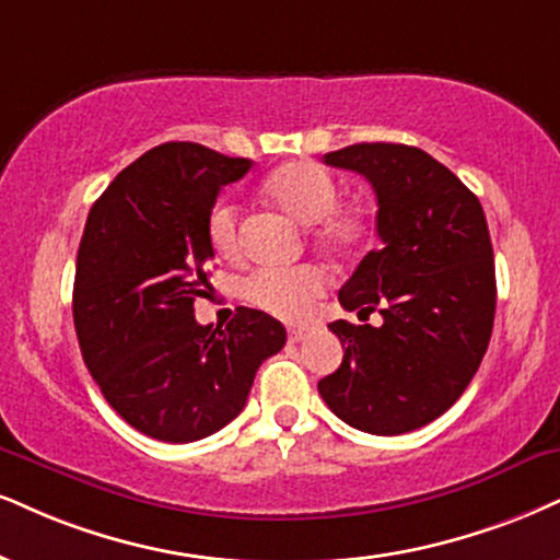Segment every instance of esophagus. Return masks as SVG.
Listing matches in <instances>:
<instances>
[{"label": "esophagus", "instance_id": "34e87169", "mask_svg": "<svg viewBox=\"0 0 560 560\" xmlns=\"http://www.w3.org/2000/svg\"><path fill=\"white\" fill-rule=\"evenodd\" d=\"M306 335H308L306 327H291V329H288V340H291V342H301Z\"/></svg>", "mask_w": 560, "mask_h": 560}]
</instances>
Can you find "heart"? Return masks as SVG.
I'll return each instance as SVG.
<instances>
[{
	"instance_id": "heart-1",
	"label": "heart",
	"mask_w": 560,
	"mask_h": 560,
	"mask_svg": "<svg viewBox=\"0 0 560 560\" xmlns=\"http://www.w3.org/2000/svg\"><path fill=\"white\" fill-rule=\"evenodd\" d=\"M265 195L303 225H314L316 244L329 252H353L371 236V220L361 210H337L340 189L329 171L308 161L282 165L265 182ZM207 236L220 257L238 254V218L231 205L212 207L207 218ZM327 278L316 267H265L248 275L241 295L285 322L308 316L324 293Z\"/></svg>"
}]
</instances>
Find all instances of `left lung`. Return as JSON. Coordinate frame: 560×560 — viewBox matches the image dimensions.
<instances>
[{"label": "left lung", "instance_id": "left-lung-1", "mask_svg": "<svg viewBox=\"0 0 560 560\" xmlns=\"http://www.w3.org/2000/svg\"><path fill=\"white\" fill-rule=\"evenodd\" d=\"M324 163L374 186L382 244L340 288V303L384 322L329 324L345 355L319 395L358 431L399 436L457 402L491 342L495 267L486 212L446 165L410 144H350Z\"/></svg>", "mask_w": 560, "mask_h": 560}]
</instances>
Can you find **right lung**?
<instances>
[{
	"label": "right lung",
	"mask_w": 560,
	"mask_h": 560,
	"mask_svg": "<svg viewBox=\"0 0 560 560\" xmlns=\"http://www.w3.org/2000/svg\"><path fill=\"white\" fill-rule=\"evenodd\" d=\"M252 168L197 142L137 158L90 207L78 248L72 314L90 376L144 436L189 444L244 410L261 361L285 327L238 306L225 329L197 324L215 248L207 236L225 184Z\"/></svg>",
	"instance_id": "right-lung-1"
}]
</instances>
